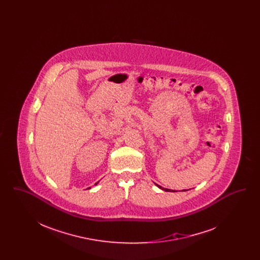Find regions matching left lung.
<instances>
[{"mask_svg": "<svg viewBox=\"0 0 260 260\" xmlns=\"http://www.w3.org/2000/svg\"><path fill=\"white\" fill-rule=\"evenodd\" d=\"M156 185L158 186L160 189L161 190H165V191H167V192H175V191H173V190H171V189H167V188H162L161 186L158 185V184H156ZM182 191H186V190H182Z\"/></svg>", "mask_w": 260, "mask_h": 260, "instance_id": "8db88e82", "label": "left lung"}]
</instances>
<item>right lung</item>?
I'll use <instances>...</instances> for the list:
<instances>
[{
  "label": "right lung",
  "mask_w": 260,
  "mask_h": 260,
  "mask_svg": "<svg viewBox=\"0 0 260 260\" xmlns=\"http://www.w3.org/2000/svg\"><path fill=\"white\" fill-rule=\"evenodd\" d=\"M98 183H99V182H98ZM98 183H95V185H96V184H98ZM89 188H90V187H88V189H89Z\"/></svg>",
  "instance_id": "right-lung-1"
}]
</instances>
